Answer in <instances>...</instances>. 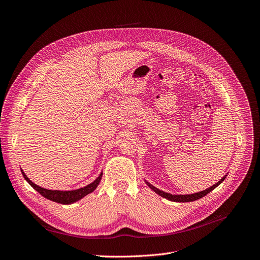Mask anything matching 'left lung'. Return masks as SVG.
<instances>
[{"label":"left lung","mask_w":260,"mask_h":260,"mask_svg":"<svg viewBox=\"0 0 260 260\" xmlns=\"http://www.w3.org/2000/svg\"><path fill=\"white\" fill-rule=\"evenodd\" d=\"M225 177H226V176H224L221 180L218 181V182H217L216 184H214L212 186H210V187L206 188V190L201 191V192H198V193H194V194H186V195H174V194H170V193H166V192H164V191L158 190V188L155 187V186H153L152 184H149L148 182H146V181H145V182H146V184H147L149 187L152 188V190H153L156 194L160 195L161 198L167 199V200H169V201H171V202L186 203V202H193V201H196V200H200V199L204 198V196L207 195L209 192H211L212 190H214V188H216L220 183H221L222 181L225 179Z\"/></svg>","instance_id":"8db88e82"}]
</instances>
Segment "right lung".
Returning <instances> with one entry per match:
<instances>
[{"mask_svg":"<svg viewBox=\"0 0 260 260\" xmlns=\"http://www.w3.org/2000/svg\"><path fill=\"white\" fill-rule=\"evenodd\" d=\"M21 174H22L23 178L26 179L27 182L31 186H32L36 191H38L42 196H44L45 199H48V200L53 201V202L59 203V204H64V205H69V204H73V203H75L77 201L81 200L82 198H84L85 195L92 193L98 187L100 181L102 179V175H103V174H101L95 180L93 181L92 183L88 184V185L84 186V187L78 188V190H74V191H58V190H48V188H44V187L39 186V185L35 184L32 181H31L25 175V172H23L22 170H21Z\"/></svg>","mask_w":260,"mask_h":260,"instance_id":"right-lung-1","label":"right lung"}]
</instances>
